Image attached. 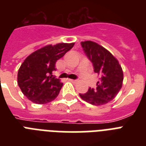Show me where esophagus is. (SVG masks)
Segmentation results:
<instances>
[{"mask_svg":"<svg viewBox=\"0 0 146 146\" xmlns=\"http://www.w3.org/2000/svg\"><path fill=\"white\" fill-rule=\"evenodd\" d=\"M68 81H70V82H73V83H76V80H71V79H69Z\"/></svg>","mask_w":146,"mask_h":146,"instance_id":"esophagus-1","label":"esophagus"}]
</instances>
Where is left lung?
<instances>
[{
	"label": "left lung",
	"instance_id": "obj_1",
	"mask_svg": "<svg viewBox=\"0 0 146 146\" xmlns=\"http://www.w3.org/2000/svg\"><path fill=\"white\" fill-rule=\"evenodd\" d=\"M85 54L92 62L99 80L96 89L89 87L86 93L80 94L83 101L93 105L111 102L122 87L123 73L118 60L108 50L91 41L81 42Z\"/></svg>",
	"mask_w": 146,
	"mask_h": 146
}]
</instances>
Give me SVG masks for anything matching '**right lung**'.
I'll list each match as a JSON object with an SVG mask.
<instances>
[{
	"label": "right lung",
	"mask_w": 146,
	"mask_h": 146,
	"mask_svg": "<svg viewBox=\"0 0 146 146\" xmlns=\"http://www.w3.org/2000/svg\"><path fill=\"white\" fill-rule=\"evenodd\" d=\"M74 43H60L38 49L26 57L18 71L17 82L24 96L35 104H46L59 95L63 83L52 75L55 64Z\"/></svg>",
	"instance_id": "right-lung-1"
}]
</instances>
